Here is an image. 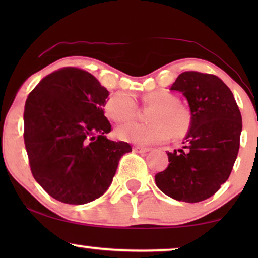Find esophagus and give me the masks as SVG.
<instances>
[{"mask_svg":"<svg viewBox=\"0 0 258 258\" xmlns=\"http://www.w3.org/2000/svg\"><path fill=\"white\" fill-rule=\"evenodd\" d=\"M133 150L135 151V153H148V151H150V148L141 147V146H135V147H134Z\"/></svg>","mask_w":258,"mask_h":258,"instance_id":"obj_1","label":"esophagus"}]
</instances>
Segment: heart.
I'll use <instances>...</instances> for the list:
<instances>
[{
  "mask_svg": "<svg viewBox=\"0 0 258 258\" xmlns=\"http://www.w3.org/2000/svg\"><path fill=\"white\" fill-rule=\"evenodd\" d=\"M143 102L155 107L150 114L149 125L125 123L116 130L118 139L141 146L160 144L170 137H183L191 125L188 109L178 104V98L168 90H155L143 96ZM108 117L115 122L130 121L137 114V104L133 95L126 91L112 94L105 103Z\"/></svg>",
  "mask_w": 258,
  "mask_h": 258,
  "instance_id": "obj_1",
  "label": "heart"
}]
</instances>
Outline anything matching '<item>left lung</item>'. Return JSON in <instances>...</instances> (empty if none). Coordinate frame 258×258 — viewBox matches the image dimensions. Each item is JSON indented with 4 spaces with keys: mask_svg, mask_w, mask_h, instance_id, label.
Masks as SVG:
<instances>
[{
    "mask_svg": "<svg viewBox=\"0 0 258 258\" xmlns=\"http://www.w3.org/2000/svg\"><path fill=\"white\" fill-rule=\"evenodd\" d=\"M170 90L186 97L191 125L184 147L167 153L168 168L155 175V182L171 199L201 202L230 176L239 149L241 111L227 84L211 74L182 73Z\"/></svg>",
    "mask_w": 258,
    "mask_h": 258,
    "instance_id": "1",
    "label": "left lung"
}]
</instances>
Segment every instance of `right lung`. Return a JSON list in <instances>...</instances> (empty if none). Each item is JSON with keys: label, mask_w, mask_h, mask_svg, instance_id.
Masks as SVG:
<instances>
[{"label": "right lung", "mask_w": 258, "mask_h": 258, "mask_svg": "<svg viewBox=\"0 0 258 258\" xmlns=\"http://www.w3.org/2000/svg\"><path fill=\"white\" fill-rule=\"evenodd\" d=\"M109 91L86 70L67 67L30 91L24 107V144L30 170L51 197L86 204L107 191L129 143L110 141L104 116Z\"/></svg>", "instance_id": "add662e5"}]
</instances>
